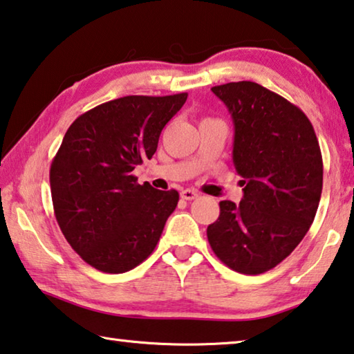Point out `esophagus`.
Instances as JSON below:
<instances>
[{
	"mask_svg": "<svg viewBox=\"0 0 354 354\" xmlns=\"http://www.w3.org/2000/svg\"><path fill=\"white\" fill-rule=\"evenodd\" d=\"M197 197H198V194L195 192V190L186 189V190H183V192H181V198L183 200H195Z\"/></svg>",
	"mask_w": 354,
	"mask_h": 354,
	"instance_id": "34e87169",
	"label": "esophagus"
}]
</instances>
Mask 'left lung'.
I'll use <instances>...</instances> for the list:
<instances>
[{"mask_svg": "<svg viewBox=\"0 0 354 354\" xmlns=\"http://www.w3.org/2000/svg\"><path fill=\"white\" fill-rule=\"evenodd\" d=\"M234 122L233 164L244 197L218 203L212 252L241 274L266 272L296 249L315 218L323 159L304 111L254 82L212 86Z\"/></svg>", "mask_w": 354, "mask_h": 354, "instance_id": "8db88e82", "label": "left lung"}]
</instances>
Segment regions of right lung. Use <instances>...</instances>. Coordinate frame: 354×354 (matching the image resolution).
I'll use <instances>...</instances> for the list:
<instances>
[{
    "label": "right lung",
    "instance_id": "add662e5",
    "mask_svg": "<svg viewBox=\"0 0 354 354\" xmlns=\"http://www.w3.org/2000/svg\"><path fill=\"white\" fill-rule=\"evenodd\" d=\"M186 99L187 93L120 97L67 129L50 167L53 211L89 266L121 274L153 254L179 194L138 184L132 170L153 157L162 129Z\"/></svg>",
    "mask_w": 354,
    "mask_h": 354
}]
</instances>
